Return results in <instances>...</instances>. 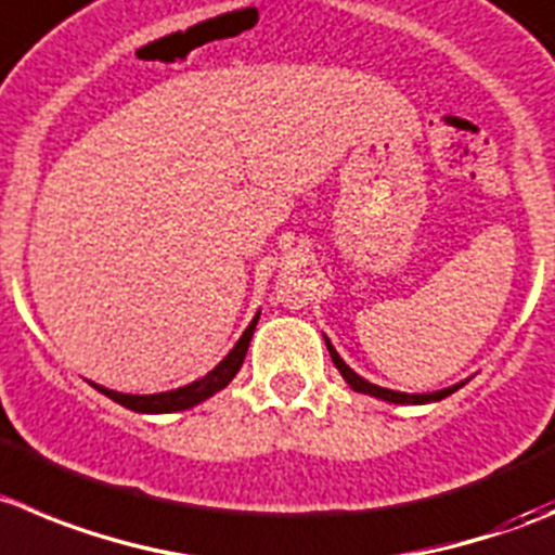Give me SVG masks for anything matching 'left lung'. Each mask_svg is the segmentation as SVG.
Returning a JSON list of instances; mask_svg holds the SVG:
<instances>
[{
    "label": "left lung",
    "instance_id": "left-lung-1",
    "mask_svg": "<svg viewBox=\"0 0 555 555\" xmlns=\"http://www.w3.org/2000/svg\"><path fill=\"white\" fill-rule=\"evenodd\" d=\"M326 340V348H330V357L332 362H335V367L340 371V376L346 378L348 387L353 389V392H362V395H371V398H378V400H387V403H400V405H422V403H436V400H444L447 395H452L455 389L463 387L461 384H455V387H447V389H439V392H427V395H409V392H395V389H387V387H376V384H371L367 378H362L360 373H353L351 367L346 365V362L340 360V353L335 351V346L330 343V337H324Z\"/></svg>",
    "mask_w": 555,
    "mask_h": 555
}]
</instances>
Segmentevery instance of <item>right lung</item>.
<instances>
[{"instance_id":"add662e5","label":"right lung","mask_w":555,"mask_h":555,"mask_svg":"<svg viewBox=\"0 0 555 555\" xmlns=\"http://www.w3.org/2000/svg\"><path fill=\"white\" fill-rule=\"evenodd\" d=\"M256 324H258V313H256V319L247 324V330L242 332V337L236 340V346L225 353V360L220 362L215 371H209L204 378L188 384V387H179V389H171V392H157V395H125V392H114V389L100 387V384H94V389H100L105 398H111L114 403L125 405V409L139 411V414H171V411L193 409V405L204 403V400L212 398L215 392H220V389L229 387L231 378L240 373Z\"/></svg>"}]
</instances>
